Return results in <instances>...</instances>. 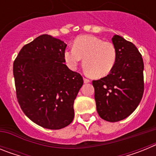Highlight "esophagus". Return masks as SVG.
I'll use <instances>...</instances> for the list:
<instances>
[{"label":"esophagus","instance_id":"esophagus-1","mask_svg":"<svg viewBox=\"0 0 156 156\" xmlns=\"http://www.w3.org/2000/svg\"><path fill=\"white\" fill-rule=\"evenodd\" d=\"M83 82H84V83H88L90 82V80L86 79V78H83Z\"/></svg>","mask_w":156,"mask_h":156}]
</instances>
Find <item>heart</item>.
<instances>
[{
	"label": "heart",
	"instance_id": "obj_1",
	"mask_svg": "<svg viewBox=\"0 0 156 156\" xmlns=\"http://www.w3.org/2000/svg\"><path fill=\"white\" fill-rule=\"evenodd\" d=\"M66 63L72 69H76L82 59L83 66L87 74L101 78L114 68L116 62V49L112 43L105 42L90 35L79 37L73 44V49L64 52Z\"/></svg>",
	"mask_w": 156,
	"mask_h": 156
}]
</instances>
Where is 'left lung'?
<instances>
[{
  "label": "left lung",
  "instance_id": "obj_1",
  "mask_svg": "<svg viewBox=\"0 0 156 156\" xmlns=\"http://www.w3.org/2000/svg\"><path fill=\"white\" fill-rule=\"evenodd\" d=\"M116 62L107 76L92 82L98 115L108 122H118L133 113L144 93V62L133 44L119 35L112 38Z\"/></svg>",
  "mask_w": 156,
  "mask_h": 156
}]
</instances>
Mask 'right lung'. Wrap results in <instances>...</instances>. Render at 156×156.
<instances>
[{"label": "right lung", "instance_id": "1", "mask_svg": "<svg viewBox=\"0 0 156 156\" xmlns=\"http://www.w3.org/2000/svg\"><path fill=\"white\" fill-rule=\"evenodd\" d=\"M66 46L43 34L23 46L13 64L19 105L29 119L46 129L71 123L74 101L83 84L80 74L64 64Z\"/></svg>", "mask_w": 156, "mask_h": 156}]
</instances>
